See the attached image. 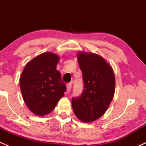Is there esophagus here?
<instances>
[{
  "label": "esophagus",
  "mask_w": 146,
  "mask_h": 146,
  "mask_svg": "<svg viewBox=\"0 0 146 146\" xmlns=\"http://www.w3.org/2000/svg\"><path fill=\"white\" fill-rule=\"evenodd\" d=\"M71 87H72V84L71 83L67 84V85H66V90H67V93L70 92V90L71 89Z\"/></svg>",
  "instance_id": "obj_1"
}]
</instances>
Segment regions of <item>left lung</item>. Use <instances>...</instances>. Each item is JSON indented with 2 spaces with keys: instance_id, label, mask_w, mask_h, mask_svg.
Segmentation results:
<instances>
[{
  "instance_id": "obj_1",
  "label": "left lung",
  "mask_w": 146,
  "mask_h": 146,
  "mask_svg": "<svg viewBox=\"0 0 146 146\" xmlns=\"http://www.w3.org/2000/svg\"><path fill=\"white\" fill-rule=\"evenodd\" d=\"M78 60L82 72L84 88L78 98H72L75 115L84 122L93 121L108 109L115 90L113 71L98 55L81 52Z\"/></svg>"
}]
</instances>
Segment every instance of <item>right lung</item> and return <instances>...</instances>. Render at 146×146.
Instances as JSON below:
<instances>
[{
	"mask_svg": "<svg viewBox=\"0 0 146 146\" xmlns=\"http://www.w3.org/2000/svg\"><path fill=\"white\" fill-rule=\"evenodd\" d=\"M59 57L54 53H42L26 64L20 78L23 100L28 108L38 116L54 110L64 96L66 86L56 66Z\"/></svg>",
	"mask_w": 146,
	"mask_h": 146,
	"instance_id": "obj_1",
	"label": "right lung"
}]
</instances>
